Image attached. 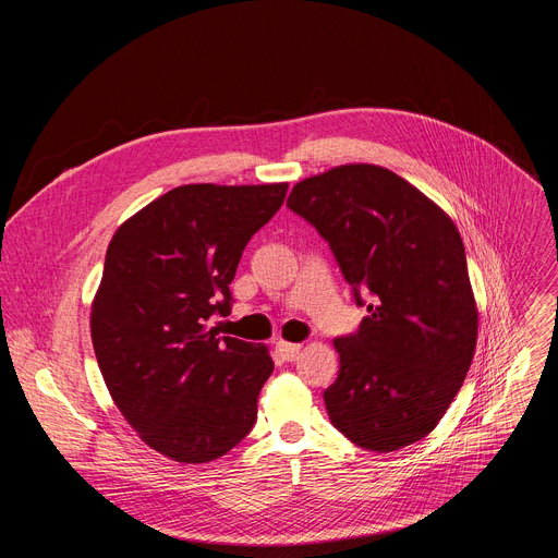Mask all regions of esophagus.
Here are the masks:
<instances>
[{
    "instance_id": "esophagus-1",
    "label": "esophagus",
    "mask_w": 558,
    "mask_h": 558,
    "mask_svg": "<svg viewBox=\"0 0 558 558\" xmlns=\"http://www.w3.org/2000/svg\"><path fill=\"white\" fill-rule=\"evenodd\" d=\"M276 351H278V355L284 360V362H293L298 355H300V351H302V347L300 344H291V342H276Z\"/></svg>"
}]
</instances>
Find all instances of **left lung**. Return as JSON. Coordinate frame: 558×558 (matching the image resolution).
I'll return each mask as SVG.
<instances>
[{
    "mask_svg": "<svg viewBox=\"0 0 558 558\" xmlns=\"http://www.w3.org/2000/svg\"><path fill=\"white\" fill-rule=\"evenodd\" d=\"M287 207L329 243L368 315L336 338L331 424L390 452L424 439L448 411L476 347L465 250L450 216L395 172L353 163L293 185Z\"/></svg>",
    "mask_w": 558,
    "mask_h": 558,
    "instance_id": "obj_1",
    "label": "left lung"
}]
</instances>
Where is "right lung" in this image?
<instances>
[{"mask_svg":"<svg viewBox=\"0 0 558 558\" xmlns=\"http://www.w3.org/2000/svg\"><path fill=\"white\" fill-rule=\"evenodd\" d=\"M289 185H181L125 220L93 302V347L114 404L174 461L207 463L256 424L267 347L220 338L229 284Z\"/></svg>","mask_w":558,"mask_h":558,"instance_id":"right-lung-1","label":"right lung"}]
</instances>
